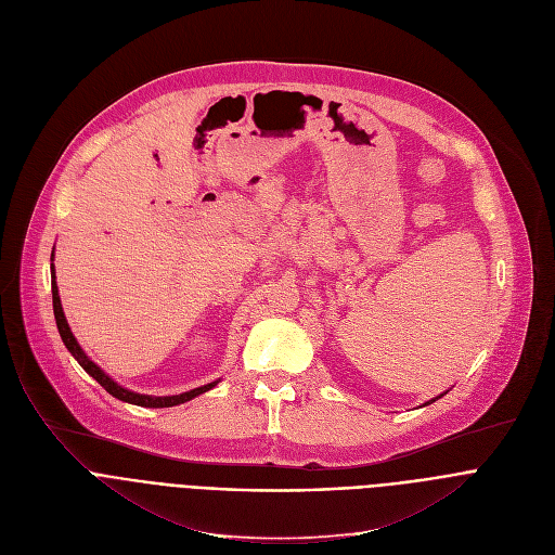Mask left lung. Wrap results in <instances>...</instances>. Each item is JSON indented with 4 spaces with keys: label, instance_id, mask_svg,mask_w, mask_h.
<instances>
[{
    "label": "left lung",
    "instance_id": "left-lung-1",
    "mask_svg": "<svg viewBox=\"0 0 555 555\" xmlns=\"http://www.w3.org/2000/svg\"><path fill=\"white\" fill-rule=\"evenodd\" d=\"M433 401H435V399H433Z\"/></svg>",
    "mask_w": 555,
    "mask_h": 555
}]
</instances>
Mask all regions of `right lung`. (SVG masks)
I'll return each mask as SVG.
<instances>
[{
	"mask_svg": "<svg viewBox=\"0 0 555 555\" xmlns=\"http://www.w3.org/2000/svg\"><path fill=\"white\" fill-rule=\"evenodd\" d=\"M51 292H53V314H55V323H57V330H60V337H62V341H64V346L68 348V352L78 359V363L85 367V371L108 392V395H114L116 399H120V401H127V403H135V405H144V409H169V405H178V403H184V401H190V399H194L196 395H203V392H207L209 388H214L216 386V382L214 384H207V386H201V388H194V390H190V392H182V395H171V397H150V395H138V392H131V390H127V388H122V386H118L114 379H108L100 367L82 352V348L78 346V341H76V337H73V332H70V327H68V323H66V317H64V312H62V304H60V294H57V285H55V276H53V285H51Z\"/></svg>",
	"mask_w": 555,
	"mask_h": 555,
	"instance_id": "obj_1",
	"label": "right lung"
}]
</instances>
